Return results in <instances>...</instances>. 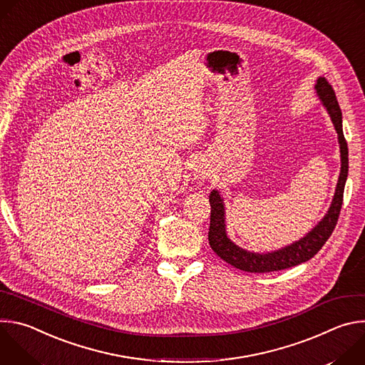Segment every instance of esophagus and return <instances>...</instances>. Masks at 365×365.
Returning a JSON list of instances; mask_svg holds the SVG:
<instances>
[{"instance_id": "34e87169", "label": "esophagus", "mask_w": 365, "mask_h": 365, "mask_svg": "<svg viewBox=\"0 0 365 365\" xmlns=\"http://www.w3.org/2000/svg\"><path fill=\"white\" fill-rule=\"evenodd\" d=\"M205 175H207V173H205V172L202 170V172H200V176H203V178H205Z\"/></svg>"}]
</instances>
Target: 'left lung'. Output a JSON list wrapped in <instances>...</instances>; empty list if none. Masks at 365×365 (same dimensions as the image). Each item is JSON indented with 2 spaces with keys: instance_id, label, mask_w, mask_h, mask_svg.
Masks as SVG:
<instances>
[{
  "instance_id": "left-lung-1",
  "label": "left lung",
  "mask_w": 365,
  "mask_h": 365,
  "mask_svg": "<svg viewBox=\"0 0 365 365\" xmlns=\"http://www.w3.org/2000/svg\"><path fill=\"white\" fill-rule=\"evenodd\" d=\"M315 91L322 102V106L327 108L334 128L338 134L341 153V172L329 210L325 217L303 238L274 251L255 252L237 245L227 235L224 197L217 189H214L210 195L211 225L210 232H207V240H210V245L215 251V254L235 269L247 273H270L302 264L324 247L338 222L344 197V187L348 176V147L342 131V113L338 106L335 92L325 78L319 76L317 79Z\"/></svg>"
}]
</instances>
